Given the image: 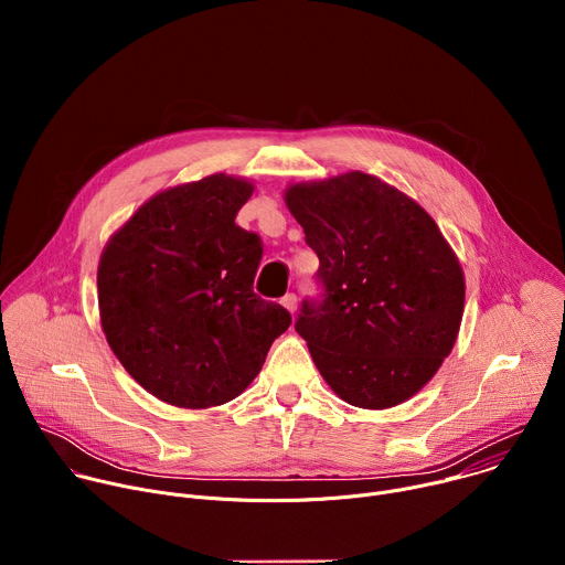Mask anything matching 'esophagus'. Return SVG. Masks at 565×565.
I'll use <instances>...</instances> for the list:
<instances>
[{
  "mask_svg": "<svg viewBox=\"0 0 565 565\" xmlns=\"http://www.w3.org/2000/svg\"><path fill=\"white\" fill-rule=\"evenodd\" d=\"M281 306H284L286 310L295 312V310H297V295H295V292H288V295H284V297H281Z\"/></svg>",
  "mask_w": 565,
  "mask_h": 565,
  "instance_id": "esophagus-1",
  "label": "esophagus"
}]
</instances>
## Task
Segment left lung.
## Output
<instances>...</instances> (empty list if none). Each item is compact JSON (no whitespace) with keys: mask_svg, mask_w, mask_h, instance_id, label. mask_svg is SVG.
Returning <instances> with one entry per match:
<instances>
[{"mask_svg":"<svg viewBox=\"0 0 565 565\" xmlns=\"http://www.w3.org/2000/svg\"><path fill=\"white\" fill-rule=\"evenodd\" d=\"M319 257L321 295L295 331L353 407L388 409L416 395L458 338L462 268L436 221L377 177L347 172L286 190Z\"/></svg>","mask_w":565,"mask_h":565,"instance_id":"8db88e82","label":"left lung"}]
</instances>
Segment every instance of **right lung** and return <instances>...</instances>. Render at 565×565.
<instances>
[{"label":"right lung","instance_id":"right-lung-1","mask_svg":"<svg viewBox=\"0 0 565 565\" xmlns=\"http://www.w3.org/2000/svg\"><path fill=\"white\" fill-rule=\"evenodd\" d=\"M253 190L225 174L170 188L140 205L100 257L107 342L168 405L207 409L246 391L292 321L253 290L264 246L234 223Z\"/></svg>","mask_w":565,"mask_h":565}]
</instances>
